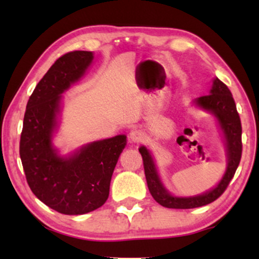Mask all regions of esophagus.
Segmentation results:
<instances>
[{
    "instance_id": "1",
    "label": "esophagus",
    "mask_w": 259,
    "mask_h": 259,
    "mask_svg": "<svg viewBox=\"0 0 259 259\" xmlns=\"http://www.w3.org/2000/svg\"><path fill=\"white\" fill-rule=\"evenodd\" d=\"M142 138H144V134H142L141 130L134 129L129 134V139L132 140L133 142H140L142 140Z\"/></svg>"
}]
</instances>
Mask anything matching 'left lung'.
I'll return each instance as SVG.
<instances>
[{
	"label": "left lung",
	"instance_id": "left-lung-1",
	"mask_svg": "<svg viewBox=\"0 0 259 259\" xmlns=\"http://www.w3.org/2000/svg\"><path fill=\"white\" fill-rule=\"evenodd\" d=\"M192 106L207 112L214 118L215 125L224 140L225 151H227V168L222 179L212 189L198 195L175 196L169 191L160 179L151 151L146 146H141L139 148V152L141 153L144 160L148 190L154 200L163 207L189 209V208L206 206L210 202L215 201L225 191L230 180L233 179L241 159V121L236 111L233 95L228 86L215 76L208 95L195 99L192 101Z\"/></svg>",
	"mask_w": 259,
	"mask_h": 259
}]
</instances>
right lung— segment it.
<instances>
[{
    "mask_svg": "<svg viewBox=\"0 0 259 259\" xmlns=\"http://www.w3.org/2000/svg\"><path fill=\"white\" fill-rule=\"evenodd\" d=\"M90 51H74L55 62L26 105L20 159L29 186L46 206L78 215L102 206L113 170L126 146V135L82 145L62 154L53 144L63 109V94L79 82L94 62Z\"/></svg>",
    "mask_w": 259,
    "mask_h": 259,
    "instance_id": "1",
    "label": "right lung"
}]
</instances>
